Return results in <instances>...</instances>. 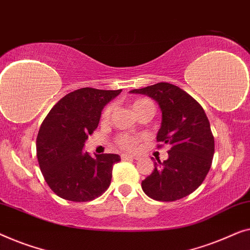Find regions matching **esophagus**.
Listing matches in <instances>:
<instances>
[{"mask_svg":"<svg viewBox=\"0 0 250 250\" xmlns=\"http://www.w3.org/2000/svg\"><path fill=\"white\" fill-rule=\"evenodd\" d=\"M121 159L124 160V161H125V160H136L137 157L133 156V155H130V154H122Z\"/></svg>","mask_w":250,"mask_h":250,"instance_id":"34e87169","label":"esophagus"}]
</instances>
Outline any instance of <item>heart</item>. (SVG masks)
Listing matches in <instances>:
<instances>
[{"mask_svg": "<svg viewBox=\"0 0 250 250\" xmlns=\"http://www.w3.org/2000/svg\"><path fill=\"white\" fill-rule=\"evenodd\" d=\"M146 106H153L152 102L146 100V98L137 100L132 103V110H133V112H135V113H136V112H138L139 110H142V108L146 107ZM111 111H112V106H107L106 108H105L103 114H102V118H103V120H107V119L110 118ZM117 143H118V145L121 149L130 150V149H133L137 146V144L139 143V138H138V137L131 136V135H120L118 137Z\"/></svg>", "mask_w": 250, "mask_h": 250, "instance_id": "b5f03b06", "label": "heart"}]
</instances>
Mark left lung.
<instances>
[{
    "label": "left lung",
    "mask_w": 250,
    "mask_h": 250,
    "mask_svg": "<svg viewBox=\"0 0 250 250\" xmlns=\"http://www.w3.org/2000/svg\"><path fill=\"white\" fill-rule=\"evenodd\" d=\"M130 94L146 95L159 104L161 128L156 139L170 146L168 159L154 163L142 188L150 198L173 202L190 195L208 173L214 156V137L204 108L178 86L159 83Z\"/></svg>",
    "instance_id": "8db88e82"
}]
</instances>
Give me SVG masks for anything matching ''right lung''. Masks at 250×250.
Returning <instances> with one entry per match:
<instances>
[{
  "mask_svg": "<svg viewBox=\"0 0 250 250\" xmlns=\"http://www.w3.org/2000/svg\"><path fill=\"white\" fill-rule=\"evenodd\" d=\"M121 91L77 89L61 98L42 124L36 140L38 164L45 181L61 198L88 202L110 187L113 165L120 156L91 157L83 146L97 128L105 105Z\"/></svg>",
  "mask_w": 250,
  "mask_h": 250,
  "instance_id": "obj_1",
  "label": "right lung"
}]
</instances>
